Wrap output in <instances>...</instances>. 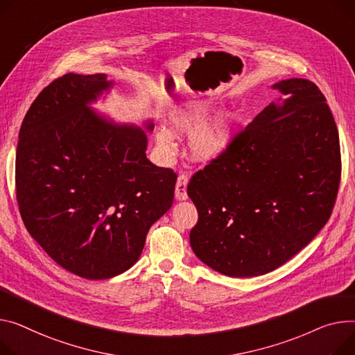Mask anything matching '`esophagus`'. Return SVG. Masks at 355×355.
Returning a JSON list of instances; mask_svg holds the SVG:
<instances>
[{
	"instance_id": "obj_1",
	"label": "esophagus",
	"mask_w": 355,
	"mask_h": 355,
	"mask_svg": "<svg viewBox=\"0 0 355 355\" xmlns=\"http://www.w3.org/2000/svg\"><path fill=\"white\" fill-rule=\"evenodd\" d=\"M188 175L181 173L178 175V180H177V184H175V198L177 200H187L188 198V194H187V184H188Z\"/></svg>"
}]
</instances>
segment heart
Instances as JSON below:
<instances>
[{
	"label": "heart",
	"mask_w": 355,
	"mask_h": 355,
	"mask_svg": "<svg viewBox=\"0 0 355 355\" xmlns=\"http://www.w3.org/2000/svg\"><path fill=\"white\" fill-rule=\"evenodd\" d=\"M209 114L211 108L208 105H194L178 110L171 118V128L177 134L193 132L205 123ZM232 130L234 121L230 114L217 115L214 120H211L201 130L194 134L190 144L193 157L197 159H211L221 154L230 143ZM157 144L162 151H171L174 147L171 134L167 131H159L157 134Z\"/></svg>",
	"instance_id": "1"
}]
</instances>
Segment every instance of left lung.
Segmentation results:
<instances>
[{"instance_id": "left-lung-1", "label": "left lung", "mask_w": 355, "mask_h": 355, "mask_svg": "<svg viewBox=\"0 0 355 355\" xmlns=\"http://www.w3.org/2000/svg\"><path fill=\"white\" fill-rule=\"evenodd\" d=\"M235 132L187 187L198 211L190 244L228 277L267 274L309 244L331 216L341 180L338 130L324 94L302 78Z\"/></svg>"}]
</instances>
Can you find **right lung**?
<instances>
[{
	"instance_id": "obj_1",
	"label": "right lung",
	"mask_w": 355,
	"mask_h": 355,
	"mask_svg": "<svg viewBox=\"0 0 355 355\" xmlns=\"http://www.w3.org/2000/svg\"><path fill=\"white\" fill-rule=\"evenodd\" d=\"M108 85L103 74L73 73L46 85L24 116L15 158L24 225L57 264L88 279L137 261L177 181L147 159L143 130L88 111Z\"/></svg>"
}]
</instances>
